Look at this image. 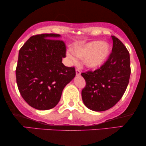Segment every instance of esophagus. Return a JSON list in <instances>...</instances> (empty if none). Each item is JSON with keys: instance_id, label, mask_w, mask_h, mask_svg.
I'll return each mask as SVG.
<instances>
[{"instance_id": "34e87169", "label": "esophagus", "mask_w": 146, "mask_h": 146, "mask_svg": "<svg viewBox=\"0 0 146 146\" xmlns=\"http://www.w3.org/2000/svg\"><path fill=\"white\" fill-rule=\"evenodd\" d=\"M76 76H80L81 74V71L80 69H76Z\"/></svg>"}]
</instances>
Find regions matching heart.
<instances>
[{
  "mask_svg": "<svg viewBox=\"0 0 146 146\" xmlns=\"http://www.w3.org/2000/svg\"><path fill=\"white\" fill-rule=\"evenodd\" d=\"M110 47L104 42L92 41L84 44L76 46L74 53L80 58H83L84 65L88 68H96L106 61L110 55ZM72 52L67 53L70 60L75 62L76 58Z\"/></svg>",
  "mask_w": 146,
  "mask_h": 146,
  "instance_id": "obj_1",
  "label": "heart"
}]
</instances>
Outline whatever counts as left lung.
Instances as JSON below:
<instances>
[{
    "mask_svg": "<svg viewBox=\"0 0 146 146\" xmlns=\"http://www.w3.org/2000/svg\"><path fill=\"white\" fill-rule=\"evenodd\" d=\"M113 47L106 62L94 71L81 74L86 81L83 102L96 111L107 110L118 102L127 88L131 74L129 53L123 44L111 36Z\"/></svg>",
    "mask_w": 146,
    "mask_h": 146,
    "instance_id": "8db88e82",
    "label": "left lung"
}]
</instances>
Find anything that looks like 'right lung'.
I'll return each instance as SVG.
<instances>
[{
  "label": "right lung",
  "mask_w": 146,
  "mask_h": 146,
  "mask_svg": "<svg viewBox=\"0 0 146 146\" xmlns=\"http://www.w3.org/2000/svg\"><path fill=\"white\" fill-rule=\"evenodd\" d=\"M57 34L31 36L20 49L16 78L22 97L40 110L53 108L64 87L76 76L74 67L62 62L66 45Z\"/></svg>",
  "instance_id": "1"
}]
</instances>
